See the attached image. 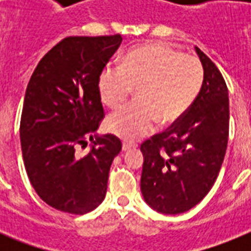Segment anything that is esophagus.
I'll return each instance as SVG.
<instances>
[{
	"label": "esophagus",
	"instance_id": "esophagus-1",
	"mask_svg": "<svg viewBox=\"0 0 251 251\" xmlns=\"http://www.w3.org/2000/svg\"><path fill=\"white\" fill-rule=\"evenodd\" d=\"M135 147H137V145L129 143V142H124V143H122V150H124V151H129V150L135 149Z\"/></svg>",
	"mask_w": 251,
	"mask_h": 251
}]
</instances>
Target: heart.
<instances>
[{
    "label": "heart",
    "instance_id": "obj_1",
    "mask_svg": "<svg viewBox=\"0 0 251 251\" xmlns=\"http://www.w3.org/2000/svg\"><path fill=\"white\" fill-rule=\"evenodd\" d=\"M204 79L202 62L194 56L163 44H143L126 53L121 68L106 65L99 74L101 101L118 108L138 88L135 104L114 112L106 120L110 133L124 141L145 137L156 122L179 121L198 98Z\"/></svg>",
    "mask_w": 251,
    "mask_h": 251
}]
</instances>
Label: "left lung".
Returning <instances> with one entry per match:
<instances>
[{
    "label": "left lung",
    "instance_id": "1",
    "mask_svg": "<svg viewBox=\"0 0 251 251\" xmlns=\"http://www.w3.org/2000/svg\"><path fill=\"white\" fill-rule=\"evenodd\" d=\"M195 50L204 69L198 98L179 121L141 145L142 194L161 214L186 212L208 194L228 145V87L216 65Z\"/></svg>",
    "mask_w": 251,
    "mask_h": 251
}]
</instances>
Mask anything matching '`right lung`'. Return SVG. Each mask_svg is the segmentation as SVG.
Masks as SVG:
<instances>
[{
	"label": "right lung",
	"mask_w": 251,
	"mask_h": 251,
	"mask_svg": "<svg viewBox=\"0 0 251 251\" xmlns=\"http://www.w3.org/2000/svg\"><path fill=\"white\" fill-rule=\"evenodd\" d=\"M121 35L69 36L37 64L25 90L21 145L25 172L37 195L53 208L83 215L104 201L112 161L122 149L112 134L96 137L104 108L99 74ZM93 141L90 152H77Z\"/></svg>",
	"instance_id": "obj_1"
}]
</instances>
